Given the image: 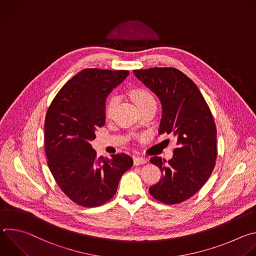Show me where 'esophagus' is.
I'll list each match as a JSON object with an SVG mask.
<instances>
[{"label":"esophagus","instance_id":"34e87169","mask_svg":"<svg viewBox=\"0 0 256 256\" xmlns=\"http://www.w3.org/2000/svg\"><path fill=\"white\" fill-rule=\"evenodd\" d=\"M146 162H147V159H144V158H142V157L136 156V157H134V164L136 166H138V165H142V164H144Z\"/></svg>","mask_w":256,"mask_h":256}]
</instances>
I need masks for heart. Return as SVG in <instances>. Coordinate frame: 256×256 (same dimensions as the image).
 Masks as SVG:
<instances>
[{"mask_svg":"<svg viewBox=\"0 0 256 256\" xmlns=\"http://www.w3.org/2000/svg\"><path fill=\"white\" fill-rule=\"evenodd\" d=\"M132 98L134 101V103L136 104V106L140 108L142 106H144L150 103H155V98L154 96L146 89H136L134 90L132 93ZM116 97L112 96L108 99L107 104H106V110H105V114L107 118H110V116L112 114L114 109L116 105Z\"/></svg>","mask_w":256,"mask_h":256,"instance_id":"b5f03b06","label":"heart"}]
</instances>
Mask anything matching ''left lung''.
<instances>
[{
  "instance_id": "1",
  "label": "left lung",
  "mask_w": 256,
  "mask_h": 256,
  "mask_svg": "<svg viewBox=\"0 0 256 256\" xmlns=\"http://www.w3.org/2000/svg\"><path fill=\"white\" fill-rule=\"evenodd\" d=\"M134 76L159 98L162 118L159 134H173L177 148L168 162L152 157L162 177L150 188L151 196L166 204L184 202L210 178L216 158V128L198 86L174 68L134 70Z\"/></svg>"
}]
</instances>
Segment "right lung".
Returning a JSON list of instances; mask_svg holds the SVG:
<instances>
[{
	"mask_svg": "<svg viewBox=\"0 0 256 256\" xmlns=\"http://www.w3.org/2000/svg\"><path fill=\"white\" fill-rule=\"evenodd\" d=\"M128 70L85 68L68 81L48 109L44 147L48 168L62 192L79 206H98L116 194L122 174L132 166L126 154L96 157L90 142L105 124L108 94Z\"/></svg>",
	"mask_w": 256,
	"mask_h": 256,
	"instance_id": "right-lung-1",
	"label": "right lung"
}]
</instances>
